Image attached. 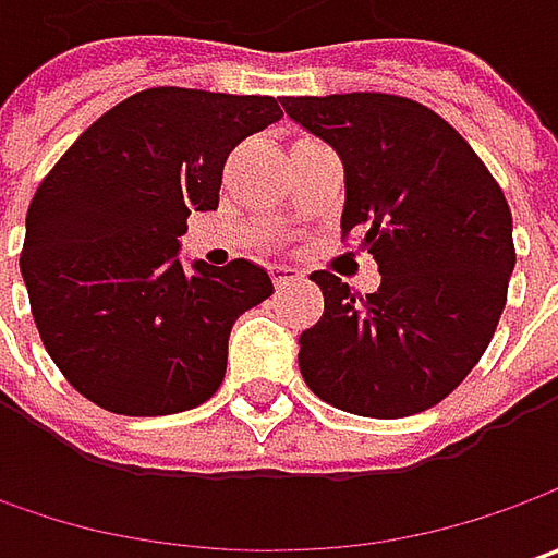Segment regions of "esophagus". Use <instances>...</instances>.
<instances>
[{"label": "esophagus", "instance_id": "obj_1", "mask_svg": "<svg viewBox=\"0 0 558 558\" xmlns=\"http://www.w3.org/2000/svg\"><path fill=\"white\" fill-rule=\"evenodd\" d=\"M269 272H272L276 289H286V286H291V282H298V279H301V272H298L294 267H286V264H276Z\"/></svg>", "mask_w": 558, "mask_h": 558}]
</instances>
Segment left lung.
Listing matches in <instances>:
<instances>
[{
	"label": "left lung",
	"mask_w": 558,
	"mask_h": 558,
	"mask_svg": "<svg viewBox=\"0 0 558 558\" xmlns=\"http://www.w3.org/2000/svg\"><path fill=\"white\" fill-rule=\"evenodd\" d=\"M286 114L344 163V232H363L381 286L356 298L319 269L326 311L301 335L313 395L400 418L440 403L487 351L515 267L497 180L432 108L385 93L289 96Z\"/></svg>",
	"instance_id": "left-lung-1"
}]
</instances>
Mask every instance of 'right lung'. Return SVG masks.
Segmentation results:
<instances>
[{
  "mask_svg": "<svg viewBox=\"0 0 558 558\" xmlns=\"http://www.w3.org/2000/svg\"><path fill=\"white\" fill-rule=\"evenodd\" d=\"M279 118L272 96L142 89L39 183L21 276L54 366L96 407L170 416L220 388L229 332L272 279L251 260L185 269L180 235L220 204L229 151Z\"/></svg>",
  "mask_w": 558,
  "mask_h": 558,
  "instance_id": "obj_1",
  "label": "right lung"
}]
</instances>
